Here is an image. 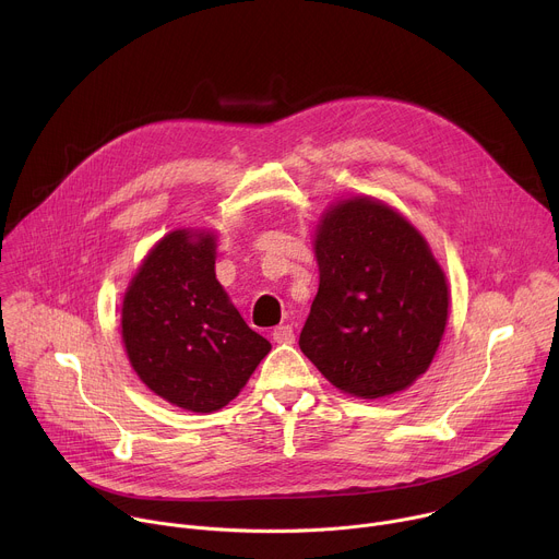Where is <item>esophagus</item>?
<instances>
[{
    "instance_id": "34e87169",
    "label": "esophagus",
    "mask_w": 559,
    "mask_h": 559,
    "mask_svg": "<svg viewBox=\"0 0 559 559\" xmlns=\"http://www.w3.org/2000/svg\"><path fill=\"white\" fill-rule=\"evenodd\" d=\"M272 338L274 343L278 345H292L294 343V330L289 325H278L274 332H272Z\"/></svg>"
}]
</instances>
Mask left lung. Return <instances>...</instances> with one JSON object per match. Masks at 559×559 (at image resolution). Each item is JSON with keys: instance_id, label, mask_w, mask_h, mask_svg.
<instances>
[{"instance_id": "left-lung-1", "label": "left lung", "mask_w": 559, "mask_h": 559, "mask_svg": "<svg viewBox=\"0 0 559 559\" xmlns=\"http://www.w3.org/2000/svg\"><path fill=\"white\" fill-rule=\"evenodd\" d=\"M318 292L300 349L336 389L376 401L431 365L449 318L447 276L414 223L373 197L332 203L313 229Z\"/></svg>"}]
</instances>
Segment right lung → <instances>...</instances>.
<instances>
[{
	"instance_id": "obj_1",
	"label": "right lung",
	"mask_w": 559,
	"mask_h": 559,
	"mask_svg": "<svg viewBox=\"0 0 559 559\" xmlns=\"http://www.w3.org/2000/svg\"><path fill=\"white\" fill-rule=\"evenodd\" d=\"M216 234L173 229L147 252L121 305V341L139 380L194 414L241 393L272 345L216 281Z\"/></svg>"
}]
</instances>
